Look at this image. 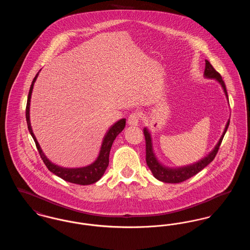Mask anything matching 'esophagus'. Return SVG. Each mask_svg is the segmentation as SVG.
Masks as SVG:
<instances>
[{"instance_id": "1", "label": "esophagus", "mask_w": 250, "mask_h": 250, "mask_svg": "<svg viewBox=\"0 0 250 250\" xmlns=\"http://www.w3.org/2000/svg\"><path fill=\"white\" fill-rule=\"evenodd\" d=\"M141 113H139V112H133V113H131L130 115H129V117H128V125H135V126H137V125H139V123H140V120H141Z\"/></svg>"}]
</instances>
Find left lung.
<instances>
[{
	"mask_svg": "<svg viewBox=\"0 0 250 250\" xmlns=\"http://www.w3.org/2000/svg\"><path fill=\"white\" fill-rule=\"evenodd\" d=\"M204 75L206 78L209 79H215L219 83L221 84L224 93L227 96V99L229 100L228 97V93H227L226 85L224 81L222 80L221 75L216 71L213 67V65L209 62V61L205 60V70H204ZM229 121H228L227 123L225 130L223 132V135L221 136L220 140L218 143L216 144L215 148L214 150L207 155L206 157H204L201 161H199L196 164H193L191 166L183 167H179V168H167L165 167L162 166L157 159L155 158V154L153 152V146H152V139H151V135L148 132L146 128H144L143 133H144V137H145V142H146V163L148 167H150L153 175L155 178L159 181H162L164 183H171V184H178L182 183L188 179L191 178L192 176L196 175L197 173H199L202 169H203L207 165H209L213 160H214L215 155L218 152V149L220 147V144L223 141V138L225 136V133L227 129L229 127Z\"/></svg>",
	"mask_w": 250,
	"mask_h": 250,
	"instance_id": "8db88e82",
	"label": "left lung"
}]
</instances>
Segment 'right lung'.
<instances>
[{"label":"right lung","mask_w":250,"mask_h":250,"mask_svg":"<svg viewBox=\"0 0 250 250\" xmlns=\"http://www.w3.org/2000/svg\"><path fill=\"white\" fill-rule=\"evenodd\" d=\"M37 76H38V73L36 74L35 79L33 80V83L31 84V87H30L28 99H27V105H26V121H27L28 129L30 131V133L36 143V148L38 150L39 155L41 156L46 167H48V170L51 171L52 173H54L55 175L59 176L60 178L64 180L66 182L72 183V184H77V185H82V186L94 184L103 176L104 172L107 169V166H108V156H109L110 148L112 146V143L114 142L115 138L125 128V119L120 120L108 129L104 140H103L99 155H98L97 159L95 160V163L91 164L90 166L79 167V168H64V167L56 166V165L52 164L43 154L39 144L36 141V137L33 133L32 127H31L30 113H29L30 112V99H31L33 87H34V83L36 82Z\"/></svg>","instance_id":"1"}]
</instances>
